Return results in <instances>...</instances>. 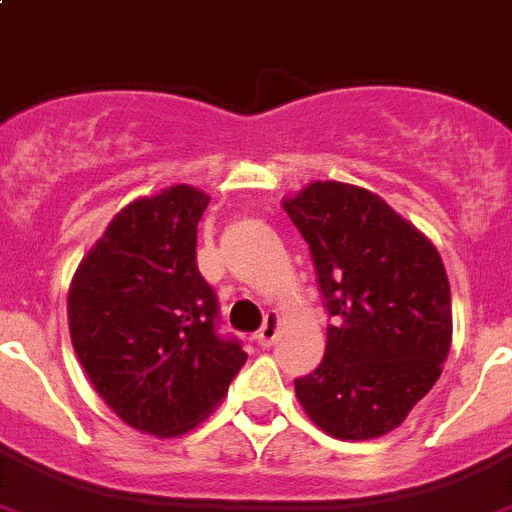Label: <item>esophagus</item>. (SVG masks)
<instances>
[{"label":"esophagus","instance_id":"esophagus-1","mask_svg":"<svg viewBox=\"0 0 512 512\" xmlns=\"http://www.w3.org/2000/svg\"><path fill=\"white\" fill-rule=\"evenodd\" d=\"M278 330H281V317H278L276 312H268V315H265L263 328L257 330L255 341L260 343V346H263V349H268V346H273V343H276Z\"/></svg>","mask_w":512,"mask_h":512}]
</instances>
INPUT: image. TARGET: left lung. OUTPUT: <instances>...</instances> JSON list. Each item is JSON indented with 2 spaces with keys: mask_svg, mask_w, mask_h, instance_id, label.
Returning <instances> with one entry per match:
<instances>
[{
  "mask_svg": "<svg viewBox=\"0 0 512 512\" xmlns=\"http://www.w3.org/2000/svg\"><path fill=\"white\" fill-rule=\"evenodd\" d=\"M315 260L328 325L320 367L294 382L312 424L336 440L388 435L432 390L453 343L437 247L380 195L312 182L283 197Z\"/></svg>",
  "mask_w": 512,
  "mask_h": 512,
  "instance_id": "1",
  "label": "left lung"
}]
</instances>
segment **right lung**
<instances>
[{"mask_svg":"<svg viewBox=\"0 0 512 512\" xmlns=\"http://www.w3.org/2000/svg\"><path fill=\"white\" fill-rule=\"evenodd\" d=\"M210 195L171 184L111 218L67 294L75 354L106 406L161 440L205 422L247 362L216 333L218 302L195 260Z\"/></svg>","mask_w":512,"mask_h":512,"instance_id":"obj_1","label":"right lung"}]
</instances>
